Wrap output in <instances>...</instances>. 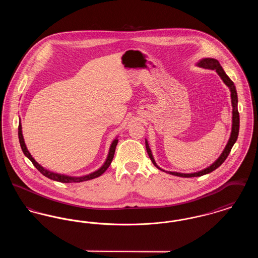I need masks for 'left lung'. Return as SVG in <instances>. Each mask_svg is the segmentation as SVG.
I'll return each instance as SVG.
<instances>
[{"instance_id": "left-lung-1", "label": "left lung", "mask_w": 258, "mask_h": 258, "mask_svg": "<svg viewBox=\"0 0 258 258\" xmlns=\"http://www.w3.org/2000/svg\"><path fill=\"white\" fill-rule=\"evenodd\" d=\"M197 66L200 68H204V69H209V70H215L217 72V74L220 75L221 80L224 82V84L229 88L230 92H231V103H232V128H231V135L229 137V140L226 144V146L224 148V150L222 151L221 156L219 157V159L216 160L215 162H213L210 166L207 168L200 170V171L195 172V173H179V172L165 171L163 169H161L160 166L156 163V161L154 160L152 151L149 147L147 139H145V143H146V150H147L149 158L152 160V162L154 163V165L159 168L161 171L167 172L168 174H171L174 176H179V177H183V178H190V177H199V176H203L205 174H208L211 172L216 170L218 167H220L222 162L226 160V158L228 157L231 149L233 147L238 135H239V127H240V117H239V112H238V97H237V91H236V87L234 85L233 82L231 81V79L226 75L224 73L223 69L221 68V63L219 62L218 60L213 59V58H203L202 60L197 62Z\"/></svg>"}]
</instances>
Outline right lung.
Instances as JSON below:
<instances>
[{
	"label": "right lung",
	"mask_w": 258,
	"mask_h": 258,
	"mask_svg": "<svg viewBox=\"0 0 258 258\" xmlns=\"http://www.w3.org/2000/svg\"><path fill=\"white\" fill-rule=\"evenodd\" d=\"M20 120V119H19ZM18 138H19V142H20V146L21 149L24 153L25 156L33 162V164L36 166L38 171L40 172L42 175H44L45 177L49 178L51 180L57 181V182H61V183H80V182H84V181H88V180H92L95 179L97 177H99L100 175H102L104 172L106 171V169L109 167L111 164V161L114 158V154H115V149L118 144V139L115 138L112 143H111L110 149H109V153L108 156L106 158L105 162L103 163V165L98 169L97 171L90 173L85 176H81V177H74V176H68V175H63V174H59V173H55V172L49 171L47 169H45L44 167H42L40 164H38L35 159L32 157V155L30 154V152L28 151V149L26 147L25 144L24 137L22 135V124H21V121L19 122V126H18Z\"/></svg>",
	"instance_id": "add662e5"
}]
</instances>
